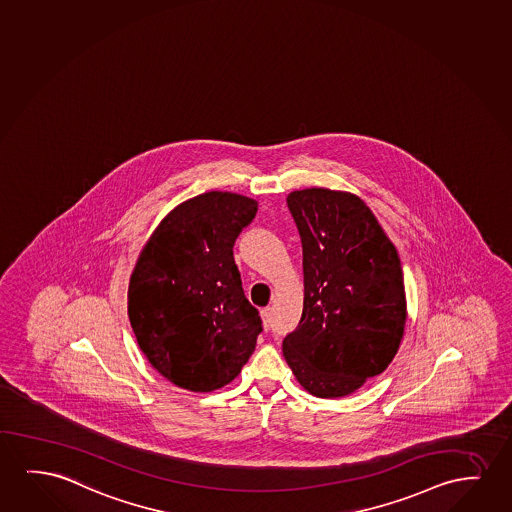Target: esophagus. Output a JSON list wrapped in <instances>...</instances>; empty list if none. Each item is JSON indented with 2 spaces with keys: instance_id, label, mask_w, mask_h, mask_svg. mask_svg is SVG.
Segmentation results:
<instances>
[{
  "instance_id": "1",
  "label": "esophagus",
  "mask_w": 512,
  "mask_h": 512,
  "mask_svg": "<svg viewBox=\"0 0 512 512\" xmlns=\"http://www.w3.org/2000/svg\"><path fill=\"white\" fill-rule=\"evenodd\" d=\"M260 317H262V322H264V329H269L271 324H273V313H271V308H264V310H260Z\"/></svg>"
}]
</instances>
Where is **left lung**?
Masks as SVG:
<instances>
[{
	"instance_id": "8db88e82",
	"label": "left lung",
	"mask_w": 512,
	"mask_h": 512,
	"mask_svg": "<svg viewBox=\"0 0 512 512\" xmlns=\"http://www.w3.org/2000/svg\"><path fill=\"white\" fill-rule=\"evenodd\" d=\"M303 245V315L283 340L299 384L354 393L386 370L407 320L400 257L363 200L326 188L287 197Z\"/></svg>"
}]
</instances>
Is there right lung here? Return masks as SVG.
Returning <instances> with one entry per match:
<instances>
[{
    "label": "right lung",
    "mask_w": 512,
    "mask_h": 512,
    "mask_svg": "<svg viewBox=\"0 0 512 512\" xmlns=\"http://www.w3.org/2000/svg\"><path fill=\"white\" fill-rule=\"evenodd\" d=\"M257 202L208 192L179 204L135 264L128 317L149 363L178 387L208 393L232 382L262 333L246 299L234 245Z\"/></svg>",
    "instance_id": "1"
}]
</instances>
